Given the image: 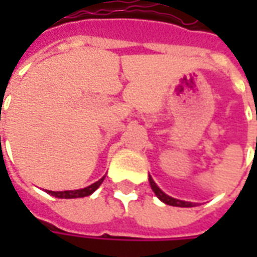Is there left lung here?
I'll return each mask as SVG.
<instances>
[{
  "instance_id": "obj_1",
  "label": "left lung",
  "mask_w": 257,
  "mask_h": 257,
  "mask_svg": "<svg viewBox=\"0 0 257 257\" xmlns=\"http://www.w3.org/2000/svg\"><path fill=\"white\" fill-rule=\"evenodd\" d=\"M149 182H150V186H152V189H153V192L156 193V196L162 200L166 204H170V206H177V207H193V203L190 202H183V200H177V199H173L170 196H167L166 193H163L159 187H157V184L153 182V179H152V176H149Z\"/></svg>"
}]
</instances>
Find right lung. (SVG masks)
I'll use <instances>...</instances> for the list:
<instances>
[{"instance_id": "right-lung-1", "label": "right lung", "mask_w": 257, "mask_h": 257, "mask_svg": "<svg viewBox=\"0 0 257 257\" xmlns=\"http://www.w3.org/2000/svg\"><path fill=\"white\" fill-rule=\"evenodd\" d=\"M105 177V176H104ZM104 177H101L98 182L93 183L91 186H87L84 189H80V190H65V192H51V190H47L48 194L54 196V197H58V199H77V197H85V196H90L91 193H94L100 184L103 183Z\"/></svg>"}]
</instances>
